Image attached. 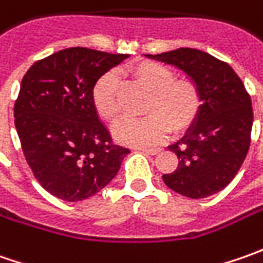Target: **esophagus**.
<instances>
[{
    "mask_svg": "<svg viewBox=\"0 0 263 263\" xmlns=\"http://www.w3.org/2000/svg\"><path fill=\"white\" fill-rule=\"evenodd\" d=\"M137 151L145 152L147 155H157V154H159L162 149H161V147H137Z\"/></svg>",
    "mask_w": 263,
    "mask_h": 263,
    "instance_id": "obj_1",
    "label": "esophagus"
}]
</instances>
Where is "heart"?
I'll return each mask as SVG.
<instances>
[{
  "label": "heart",
  "instance_id": "1",
  "mask_svg": "<svg viewBox=\"0 0 263 263\" xmlns=\"http://www.w3.org/2000/svg\"><path fill=\"white\" fill-rule=\"evenodd\" d=\"M130 76L149 93L143 118H124L114 128L118 142L130 146H151L164 142L171 128L181 133L195 124L202 108L200 89L190 79H176L164 64L142 61L130 68ZM96 114L106 123H116L121 112L118 76L108 71L96 80L92 89Z\"/></svg>",
  "mask_w": 263,
  "mask_h": 263
}]
</instances>
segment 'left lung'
Segmentation results:
<instances>
[{
	"label": "left lung",
	"instance_id": "1",
	"mask_svg": "<svg viewBox=\"0 0 263 263\" xmlns=\"http://www.w3.org/2000/svg\"><path fill=\"white\" fill-rule=\"evenodd\" d=\"M146 57L184 71L202 95L195 124L168 146L178 157V167L162 180L186 197L212 196L231 183L248 155L253 124L248 90L227 63L203 51L178 48Z\"/></svg>",
	"mask_w": 263,
	"mask_h": 263
}]
</instances>
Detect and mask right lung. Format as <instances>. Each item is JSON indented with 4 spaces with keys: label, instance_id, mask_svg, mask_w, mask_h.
Returning <instances> with one entry per match:
<instances>
[{
    "label": "right lung",
    "instance_id": "1",
    "mask_svg": "<svg viewBox=\"0 0 263 263\" xmlns=\"http://www.w3.org/2000/svg\"><path fill=\"white\" fill-rule=\"evenodd\" d=\"M127 54L67 48L36 61L22 80L14 124L39 184L61 200L93 196L117 176L130 151L112 143L92 89Z\"/></svg>",
    "mask_w": 263,
    "mask_h": 263
}]
</instances>
